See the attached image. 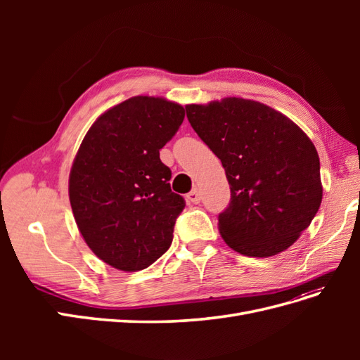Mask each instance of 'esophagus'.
I'll list each match as a JSON object with an SVG mask.
<instances>
[{
    "label": "esophagus",
    "mask_w": 360,
    "mask_h": 360,
    "mask_svg": "<svg viewBox=\"0 0 360 360\" xmlns=\"http://www.w3.org/2000/svg\"><path fill=\"white\" fill-rule=\"evenodd\" d=\"M188 200L193 204H198L201 201V195L197 189H192L189 193H188Z\"/></svg>",
    "instance_id": "esophagus-1"
}]
</instances>
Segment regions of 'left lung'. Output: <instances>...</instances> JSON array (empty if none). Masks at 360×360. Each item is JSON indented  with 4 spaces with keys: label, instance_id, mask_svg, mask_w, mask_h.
<instances>
[{
    "label": "left lung",
    "instance_id": "left-lung-1",
    "mask_svg": "<svg viewBox=\"0 0 360 360\" xmlns=\"http://www.w3.org/2000/svg\"><path fill=\"white\" fill-rule=\"evenodd\" d=\"M186 115L230 183L231 200L217 224L225 243L261 258L288 249L323 198L320 159L308 135L274 108L242 97L186 105Z\"/></svg>",
    "mask_w": 360,
    "mask_h": 360
}]
</instances>
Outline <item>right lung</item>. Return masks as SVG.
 <instances>
[{"label":"right lung","instance_id":"right-lung-1","mask_svg":"<svg viewBox=\"0 0 360 360\" xmlns=\"http://www.w3.org/2000/svg\"><path fill=\"white\" fill-rule=\"evenodd\" d=\"M183 120L181 105L135 96L103 112L82 139L69 198L85 243L106 264L143 270L171 246L184 200L171 191L159 150Z\"/></svg>","mask_w":360,"mask_h":360}]
</instances>
